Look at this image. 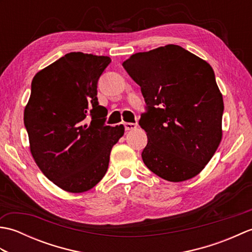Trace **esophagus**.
Listing matches in <instances>:
<instances>
[{"instance_id": "esophagus-1", "label": "esophagus", "mask_w": 252, "mask_h": 252, "mask_svg": "<svg viewBox=\"0 0 252 252\" xmlns=\"http://www.w3.org/2000/svg\"><path fill=\"white\" fill-rule=\"evenodd\" d=\"M136 126H137L136 123H131V122H126V123H125V127H126V131L135 130Z\"/></svg>"}]
</instances>
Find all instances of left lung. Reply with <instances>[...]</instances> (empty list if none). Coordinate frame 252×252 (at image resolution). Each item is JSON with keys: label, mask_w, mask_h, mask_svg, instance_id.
<instances>
[{"label": "left lung", "mask_w": 252, "mask_h": 252, "mask_svg": "<svg viewBox=\"0 0 252 252\" xmlns=\"http://www.w3.org/2000/svg\"><path fill=\"white\" fill-rule=\"evenodd\" d=\"M122 66L146 103L138 121L148 140L144 163L170 182L194 178L222 138L224 104L212 67L173 44L136 53Z\"/></svg>", "instance_id": "obj_1"}]
</instances>
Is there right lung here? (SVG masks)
<instances>
[{
    "instance_id": "add662e5",
    "label": "right lung",
    "mask_w": 252,
    "mask_h": 252,
    "mask_svg": "<svg viewBox=\"0 0 252 252\" xmlns=\"http://www.w3.org/2000/svg\"><path fill=\"white\" fill-rule=\"evenodd\" d=\"M111 60L71 52L37 72L24 114L30 151L47 179L70 192L94 187L125 126H106L97 83Z\"/></svg>"
}]
</instances>
